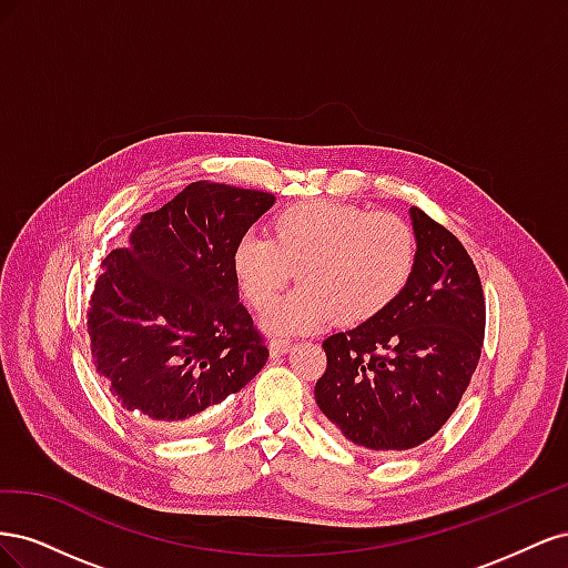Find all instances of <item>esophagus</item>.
Listing matches in <instances>:
<instances>
[{"instance_id":"esophagus-1","label":"esophagus","mask_w":568,"mask_h":568,"mask_svg":"<svg viewBox=\"0 0 568 568\" xmlns=\"http://www.w3.org/2000/svg\"><path fill=\"white\" fill-rule=\"evenodd\" d=\"M291 351V341H282V338H274L270 341V355L272 357H282Z\"/></svg>"}]
</instances>
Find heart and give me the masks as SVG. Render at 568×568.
Segmentation results:
<instances>
[{"mask_svg":"<svg viewBox=\"0 0 568 568\" xmlns=\"http://www.w3.org/2000/svg\"><path fill=\"white\" fill-rule=\"evenodd\" d=\"M415 263L417 239L403 217L336 201L288 205L272 217L270 239L246 234L232 251L234 280L255 311L298 272L303 286L263 320L277 336L376 320L403 294Z\"/></svg>","mask_w":568,"mask_h":568,"instance_id":"obj_1","label":"heart"}]
</instances>
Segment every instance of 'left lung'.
<instances>
[{"mask_svg":"<svg viewBox=\"0 0 568 568\" xmlns=\"http://www.w3.org/2000/svg\"><path fill=\"white\" fill-rule=\"evenodd\" d=\"M417 263L403 294L351 332L326 338L315 386L322 415L372 453H400L432 438L457 409L486 332L478 272L457 236L409 209Z\"/></svg>","mask_w":568,"mask_h":568,"instance_id":"obj_1","label":"left lung"}]
</instances>
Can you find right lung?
Here are the masks:
<instances>
[{"label":"right lung","mask_w":568,"mask_h":568,"mask_svg":"<svg viewBox=\"0 0 568 568\" xmlns=\"http://www.w3.org/2000/svg\"><path fill=\"white\" fill-rule=\"evenodd\" d=\"M272 205L265 192L192 182L106 255L88 313L92 355L140 422L180 434L265 367L232 251Z\"/></svg>","instance_id":"add662e5"}]
</instances>
